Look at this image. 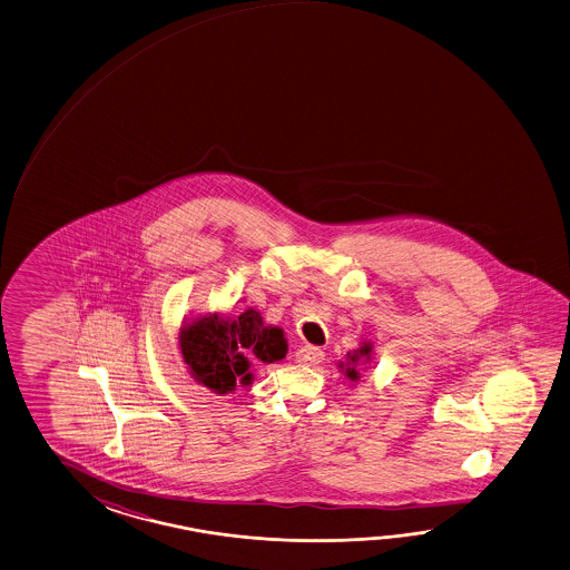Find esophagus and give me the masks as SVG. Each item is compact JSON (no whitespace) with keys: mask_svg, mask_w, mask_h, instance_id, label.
<instances>
[{"mask_svg":"<svg viewBox=\"0 0 570 570\" xmlns=\"http://www.w3.org/2000/svg\"><path fill=\"white\" fill-rule=\"evenodd\" d=\"M325 353L320 347H313V345H303L299 352L295 353V360L303 363V365H317L323 362Z\"/></svg>","mask_w":570,"mask_h":570,"instance_id":"obj_1","label":"esophagus"}]
</instances>
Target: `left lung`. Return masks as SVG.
Here are the masks:
<instances>
[{
  "instance_id": "obj_1",
  "label": "left lung",
  "mask_w": 570,
  "mask_h": 570,
  "mask_svg": "<svg viewBox=\"0 0 570 570\" xmlns=\"http://www.w3.org/2000/svg\"><path fill=\"white\" fill-rule=\"evenodd\" d=\"M347 363H340V367L345 370V375L352 380V382H357L360 380V373L355 370V365L357 362L367 363L372 360V345L370 343H363L360 350H355L353 353H347Z\"/></svg>"
}]
</instances>
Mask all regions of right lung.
Here are the masks:
<instances>
[{"instance_id": "1", "label": "right lung", "mask_w": 570, "mask_h": 570, "mask_svg": "<svg viewBox=\"0 0 570 570\" xmlns=\"http://www.w3.org/2000/svg\"><path fill=\"white\" fill-rule=\"evenodd\" d=\"M178 340L190 375L220 395L253 382V363L281 362L287 353L283 330L265 325L250 307L235 320L215 313L187 323Z\"/></svg>"}]
</instances>
